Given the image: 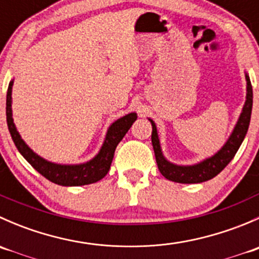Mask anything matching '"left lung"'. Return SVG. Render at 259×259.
Segmentation results:
<instances>
[{
    "instance_id": "8db88e82",
    "label": "left lung",
    "mask_w": 259,
    "mask_h": 259,
    "mask_svg": "<svg viewBox=\"0 0 259 259\" xmlns=\"http://www.w3.org/2000/svg\"><path fill=\"white\" fill-rule=\"evenodd\" d=\"M245 81H247V94H245V103L243 105L242 113L239 115L238 121L234 126L233 132L231 133L229 138L224 145L217 151L214 155L205 158L204 160L199 161L193 165H178L164 156L163 150L159 140L158 130H156L155 122L151 119H148L153 126L151 132V144H153L154 154H155L156 164H158L159 171L161 176L168 180L182 184H195V183L207 182L215 176H218L224 168L229 164V161L234 158L236 153L238 151L239 146L244 140L245 134L248 132L250 121V114H252L253 105V91L252 85L248 74L245 72Z\"/></svg>"
}]
</instances>
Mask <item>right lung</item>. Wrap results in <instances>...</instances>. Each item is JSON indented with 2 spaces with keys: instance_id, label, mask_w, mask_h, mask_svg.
I'll return each mask as SVG.
<instances>
[{
  "instance_id": "1",
  "label": "right lung",
  "mask_w": 259,
  "mask_h": 259,
  "mask_svg": "<svg viewBox=\"0 0 259 259\" xmlns=\"http://www.w3.org/2000/svg\"><path fill=\"white\" fill-rule=\"evenodd\" d=\"M12 85L14 79L10 81L6 98V119L10 134L21 155L41 174L55 184L62 187H80L99 182L108 174L113 161L115 149L122 138L132 127L133 122L138 119L137 113H130L115 120L106 132L105 139L99 153L89 161L81 164H57L46 160L36 154L21 138L20 133L12 117Z\"/></svg>"
}]
</instances>
